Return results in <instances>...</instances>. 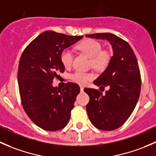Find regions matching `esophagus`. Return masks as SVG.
<instances>
[{
	"instance_id": "34e87169",
	"label": "esophagus",
	"mask_w": 156,
	"mask_h": 156,
	"mask_svg": "<svg viewBox=\"0 0 156 156\" xmlns=\"http://www.w3.org/2000/svg\"><path fill=\"white\" fill-rule=\"evenodd\" d=\"M80 90H81V91L84 90V86H82V85L80 86Z\"/></svg>"
}]
</instances>
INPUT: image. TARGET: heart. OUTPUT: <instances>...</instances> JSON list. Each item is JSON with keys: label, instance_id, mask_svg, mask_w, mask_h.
I'll use <instances>...</instances> for the list:
<instances>
[{"label": "heart", "instance_id": "1", "mask_svg": "<svg viewBox=\"0 0 156 156\" xmlns=\"http://www.w3.org/2000/svg\"><path fill=\"white\" fill-rule=\"evenodd\" d=\"M77 48L86 54L90 59V64L93 68L102 69L108 65L110 60V53L107 50H103L101 43L94 39H87L83 41L77 46ZM73 53L69 49H65L60 54V59L66 68L72 66L73 62ZM70 78L80 84H85L94 78V75L89 72L76 71L70 75Z\"/></svg>", "mask_w": 156, "mask_h": 156}]
</instances>
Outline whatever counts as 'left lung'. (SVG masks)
Returning <instances> with one entry per match:
<instances>
[{
	"label": "left lung",
	"mask_w": 156,
	"mask_h": 156,
	"mask_svg": "<svg viewBox=\"0 0 156 156\" xmlns=\"http://www.w3.org/2000/svg\"><path fill=\"white\" fill-rule=\"evenodd\" d=\"M86 37L105 39L112 45V56L106 70L94 81L100 89L108 87L106 94L84 88L90 97L86 106L92 125L103 130L119 128L133 112L141 89V77L134 52L127 41L112 33H97Z\"/></svg>",
	"instance_id": "8db88e82"
}]
</instances>
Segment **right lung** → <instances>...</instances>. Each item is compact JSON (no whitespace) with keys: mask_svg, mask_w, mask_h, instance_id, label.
I'll list each match as a JSON object with an SVG mask.
<instances>
[{"mask_svg":"<svg viewBox=\"0 0 156 156\" xmlns=\"http://www.w3.org/2000/svg\"><path fill=\"white\" fill-rule=\"evenodd\" d=\"M82 37L46 31L34 39L22 54L18 69L22 105L29 119L44 130L55 131L69 123L80 87L68 82L59 89L53 87V81L65 71L60 59L62 50Z\"/></svg>","mask_w":156,"mask_h":156,"instance_id":"obj_1","label":"right lung"}]
</instances>
